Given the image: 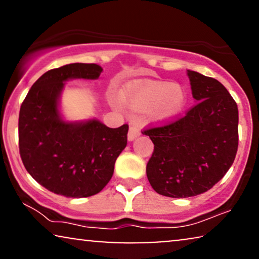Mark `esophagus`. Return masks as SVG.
<instances>
[{"mask_svg":"<svg viewBox=\"0 0 259 259\" xmlns=\"http://www.w3.org/2000/svg\"><path fill=\"white\" fill-rule=\"evenodd\" d=\"M140 136V128L139 126L138 125H131L130 126V131H128V136H127V138H128V140H134L136 139L137 137Z\"/></svg>","mask_w":259,"mask_h":259,"instance_id":"esophagus-1","label":"esophagus"}]
</instances>
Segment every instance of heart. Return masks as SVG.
<instances>
[{
	"mask_svg": "<svg viewBox=\"0 0 259 259\" xmlns=\"http://www.w3.org/2000/svg\"><path fill=\"white\" fill-rule=\"evenodd\" d=\"M122 105L138 112L151 111L159 120H166L178 114L186 102V92L178 83L161 81H134L121 92Z\"/></svg>",
	"mask_w": 259,
	"mask_h": 259,
	"instance_id": "obj_1",
	"label": "heart"
}]
</instances>
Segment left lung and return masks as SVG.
Returning a JSON list of instances; mask_svg holds the SVG:
<instances>
[{
	"instance_id": "8db88e82",
	"label": "left lung",
	"mask_w": 259,
	"mask_h": 259,
	"mask_svg": "<svg viewBox=\"0 0 259 259\" xmlns=\"http://www.w3.org/2000/svg\"><path fill=\"white\" fill-rule=\"evenodd\" d=\"M197 104L182 118L150 127L154 151L148 182L159 194L187 198L206 192L231 167L238 150V108L213 77L187 70Z\"/></svg>"
}]
</instances>
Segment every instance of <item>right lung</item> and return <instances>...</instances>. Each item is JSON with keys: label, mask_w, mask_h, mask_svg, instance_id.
<instances>
[{"label": "right lung", "mask_w": 259, "mask_h": 259, "mask_svg": "<svg viewBox=\"0 0 259 259\" xmlns=\"http://www.w3.org/2000/svg\"><path fill=\"white\" fill-rule=\"evenodd\" d=\"M95 63H69L35 81L20 108L19 148L28 173L46 189L69 198L91 197L111 180L127 145L128 125L109 128L98 120L66 122L58 100L63 81L98 79Z\"/></svg>", "instance_id": "right-lung-1"}]
</instances>
